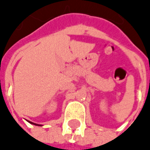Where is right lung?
Segmentation results:
<instances>
[{
	"label": "right lung",
	"mask_w": 150,
	"mask_h": 150,
	"mask_svg": "<svg viewBox=\"0 0 150 150\" xmlns=\"http://www.w3.org/2000/svg\"><path fill=\"white\" fill-rule=\"evenodd\" d=\"M30 123H32V124H35V125H37V126H41V125H39V124H36V123H33V122H30Z\"/></svg>",
	"instance_id": "obj_1"
}]
</instances>
